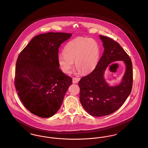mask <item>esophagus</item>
<instances>
[{
	"mask_svg": "<svg viewBox=\"0 0 148 148\" xmlns=\"http://www.w3.org/2000/svg\"><path fill=\"white\" fill-rule=\"evenodd\" d=\"M80 80V78H76V77H74L73 78V83H77Z\"/></svg>",
	"mask_w": 148,
	"mask_h": 148,
	"instance_id": "34e87169",
	"label": "esophagus"
}]
</instances>
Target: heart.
<instances>
[{"label": "heart", "mask_w": 148, "mask_h": 148, "mask_svg": "<svg viewBox=\"0 0 148 148\" xmlns=\"http://www.w3.org/2000/svg\"><path fill=\"white\" fill-rule=\"evenodd\" d=\"M100 48L98 43L90 38H77L69 42L64 52L58 57V62L62 71L69 73L74 65L77 71L84 73L91 71L97 65L100 57Z\"/></svg>", "instance_id": "1"}]
</instances>
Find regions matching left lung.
Instances as JSON below:
<instances>
[{
	"instance_id": "8db88e82",
	"label": "left lung",
	"mask_w": 148,
	"mask_h": 148,
	"mask_svg": "<svg viewBox=\"0 0 148 148\" xmlns=\"http://www.w3.org/2000/svg\"><path fill=\"white\" fill-rule=\"evenodd\" d=\"M104 50L95 69L81 79L80 101L87 113L101 117L117 111L130 95L133 83L131 60L119 43L111 38L100 35ZM123 61L126 71L121 83L114 86L105 81L103 75L109 65Z\"/></svg>"
}]
</instances>
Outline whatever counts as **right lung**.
Returning a JSON list of instances; mask_svg holds the SVG:
<instances>
[{
	"label": "right lung",
	"mask_w": 148,
	"mask_h": 148,
	"mask_svg": "<svg viewBox=\"0 0 148 148\" xmlns=\"http://www.w3.org/2000/svg\"><path fill=\"white\" fill-rule=\"evenodd\" d=\"M71 33L48 32L31 40L17 60L15 86L25 107L47 118L60 108L72 78L60 69L58 48Z\"/></svg>",
	"instance_id": "add662e5"
}]
</instances>
